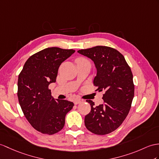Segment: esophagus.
<instances>
[{
	"label": "esophagus",
	"instance_id": "esophagus-1",
	"mask_svg": "<svg viewBox=\"0 0 159 159\" xmlns=\"http://www.w3.org/2000/svg\"><path fill=\"white\" fill-rule=\"evenodd\" d=\"M82 102V100H80V99H76V100H74V104H78Z\"/></svg>",
	"mask_w": 159,
	"mask_h": 159
}]
</instances>
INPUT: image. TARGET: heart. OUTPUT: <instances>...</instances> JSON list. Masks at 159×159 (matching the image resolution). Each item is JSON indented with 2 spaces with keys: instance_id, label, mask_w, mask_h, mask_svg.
Segmentation results:
<instances>
[{
  "instance_id": "1",
  "label": "heart",
  "mask_w": 159,
  "mask_h": 159,
  "mask_svg": "<svg viewBox=\"0 0 159 159\" xmlns=\"http://www.w3.org/2000/svg\"><path fill=\"white\" fill-rule=\"evenodd\" d=\"M77 61H86L85 59H83V58H80V59H78Z\"/></svg>"
}]
</instances>
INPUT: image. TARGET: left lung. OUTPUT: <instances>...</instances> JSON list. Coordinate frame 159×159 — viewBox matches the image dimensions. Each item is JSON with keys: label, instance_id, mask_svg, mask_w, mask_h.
<instances>
[{"label": "left lung", "instance_id": "1", "mask_svg": "<svg viewBox=\"0 0 159 159\" xmlns=\"http://www.w3.org/2000/svg\"><path fill=\"white\" fill-rule=\"evenodd\" d=\"M92 59L97 73L94 79L96 91H104V103L95 106L91 100V111L84 119L86 128L97 135H105L117 129L128 115L134 96L131 69L122 54L115 48L97 46L78 50Z\"/></svg>", "mask_w": 159, "mask_h": 159}]
</instances>
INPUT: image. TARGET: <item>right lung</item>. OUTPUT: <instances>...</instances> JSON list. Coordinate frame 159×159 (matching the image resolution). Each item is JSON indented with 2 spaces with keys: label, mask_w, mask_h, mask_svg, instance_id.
I'll return each mask as SVG.
<instances>
[{
  "label": "right lung",
  "mask_w": 159,
  "mask_h": 159,
  "mask_svg": "<svg viewBox=\"0 0 159 159\" xmlns=\"http://www.w3.org/2000/svg\"><path fill=\"white\" fill-rule=\"evenodd\" d=\"M73 49L45 48L27 60L18 77L17 96L25 118L35 129L52 135L63 128L65 116L74 104L56 100L48 89L56 82L61 64L72 54Z\"/></svg>",
  "instance_id": "add662e5"
}]
</instances>
